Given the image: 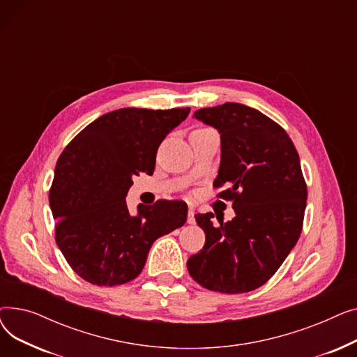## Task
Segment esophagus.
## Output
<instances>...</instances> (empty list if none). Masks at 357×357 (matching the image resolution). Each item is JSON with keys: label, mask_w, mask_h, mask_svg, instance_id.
Returning <instances> with one entry per match:
<instances>
[{"label": "esophagus", "mask_w": 357, "mask_h": 357, "mask_svg": "<svg viewBox=\"0 0 357 357\" xmlns=\"http://www.w3.org/2000/svg\"><path fill=\"white\" fill-rule=\"evenodd\" d=\"M195 211H194V208L192 207H190V210H188V218H186V221H188V224H195Z\"/></svg>", "instance_id": "obj_1"}]
</instances>
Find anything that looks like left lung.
Returning a JSON list of instances; mask_svg holds the SVG:
<instances>
[{
    "mask_svg": "<svg viewBox=\"0 0 357 357\" xmlns=\"http://www.w3.org/2000/svg\"><path fill=\"white\" fill-rule=\"evenodd\" d=\"M194 117L218 130L214 186H227L218 197L233 201L236 217L215 226L213 213L197 214L205 245L186 266L210 291L249 292L268 282L301 234L307 185L299 156L282 127L248 105L226 102Z\"/></svg>",
    "mask_w": 357,
    "mask_h": 357,
    "instance_id": "8db88e82",
    "label": "left lung"
}]
</instances>
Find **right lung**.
Returning <instances> with one entry per match:
<instances>
[{
	"label": "right lung",
	"instance_id": "add662e5",
	"mask_svg": "<svg viewBox=\"0 0 357 357\" xmlns=\"http://www.w3.org/2000/svg\"><path fill=\"white\" fill-rule=\"evenodd\" d=\"M191 108H121L88 124L54 167L49 202L56 243L75 273L92 285L116 287L140 275L153 241L182 227L183 201L159 199L128 211L135 175H152L156 152Z\"/></svg>",
	"mask_w": 357,
	"mask_h": 357
}]
</instances>
